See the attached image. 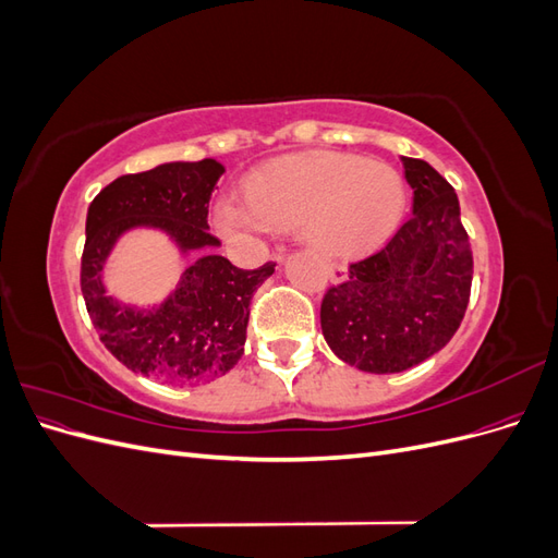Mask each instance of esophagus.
<instances>
[{
	"instance_id": "obj_1",
	"label": "esophagus",
	"mask_w": 558,
	"mask_h": 558,
	"mask_svg": "<svg viewBox=\"0 0 558 558\" xmlns=\"http://www.w3.org/2000/svg\"><path fill=\"white\" fill-rule=\"evenodd\" d=\"M277 260L281 263V253H277ZM328 277H330V281H344L347 267L342 263H328Z\"/></svg>"
}]
</instances>
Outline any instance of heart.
<instances>
[{"label": "heart", "instance_id": "1", "mask_svg": "<svg viewBox=\"0 0 558 558\" xmlns=\"http://www.w3.org/2000/svg\"><path fill=\"white\" fill-rule=\"evenodd\" d=\"M244 205L218 202L216 226L226 234L293 230L328 256H347L384 240L404 207V183L391 165L337 150L283 156L253 170Z\"/></svg>", "mask_w": 558, "mask_h": 558}]
</instances>
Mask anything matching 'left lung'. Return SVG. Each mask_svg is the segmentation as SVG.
Segmentation results:
<instances>
[{"mask_svg":"<svg viewBox=\"0 0 558 558\" xmlns=\"http://www.w3.org/2000/svg\"><path fill=\"white\" fill-rule=\"evenodd\" d=\"M414 202L393 238L349 263L320 300V330L363 373H402L430 359L459 330L472 286V248L451 183L402 158Z\"/></svg>","mask_w":558,"mask_h":558,"instance_id":"left-lung-1","label":"left lung"}]
</instances>
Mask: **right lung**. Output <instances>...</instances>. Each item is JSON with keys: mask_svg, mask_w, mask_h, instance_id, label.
Instances as JSON below:
<instances>
[{"mask_svg": "<svg viewBox=\"0 0 558 558\" xmlns=\"http://www.w3.org/2000/svg\"><path fill=\"white\" fill-rule=\"evenodd\" d=\"M223 172V165L211 158L165 162L156 170L118 177L90 202L81 293L99 340L132 373L167 384H202L226 375L242 359L251 298L277 263L240 269L207 253L154 310L125 307L102 286L109 251L130 228H160L183 251L218 246L207 216Z\"/></svg>", "mask_w": 558, "mask_h": 558, "instance_id": "add662e5", "label": "right lung"}]
</instances>
